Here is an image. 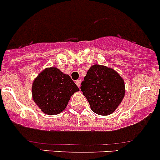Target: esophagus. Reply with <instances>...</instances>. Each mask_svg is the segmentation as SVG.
Listing matches in <instances>:
<instances>
[{"instance_id":"34e87169","label":"esophagus","mask_w":160,"mask_h":160,"mask_svg":"<svg viewBox=\"0 0 160 160\" xmlns=\"http://www.w3.org/2000/svg\"><path fill=\"white\" fill-rule=\"evenodd\" d=\"M75 83H76L77 86H78V88H80V86H81V80H77V81H75Z\"/></svg>"}]
</instances>
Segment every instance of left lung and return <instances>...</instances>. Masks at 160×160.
Returning <instances> with one entry per match:
<instances>
[{
    "label": "left lung",
    "mask_w": 160,
    "mask_h": 160,
    "mask_svg": "<svg viewBox=\"0 0 160 160\" xmlns=\"http://www.w3.org/2000/svg\"><path fill=\"white\" fill-rule=\"evenodd\" d=\"M81 85L91 109L98 115L112 114L124 98V81L116 71L106 66H92Z\"/></svg>",
    "instance_id": "8db88e82"
}]
</instances>
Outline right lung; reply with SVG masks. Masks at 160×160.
<instances>
[{
    "instance_id": "add662e5",
    "label": "right lung",
    "mask_w": 160,
    "mask_h": 160,
    "mask_svg": "<svg viewBox=\"0 0 160 160\" xmlns=\"http://www.w3.org/2000/svg\"><path fill=\"white\" fill-rule=\"evenodd\" d=\"M78 91L70 76L55 67L44 69L32 85L33 100L43 112L50 116L65 110L70 97Z\"/></svg>"
}]
</instances>
